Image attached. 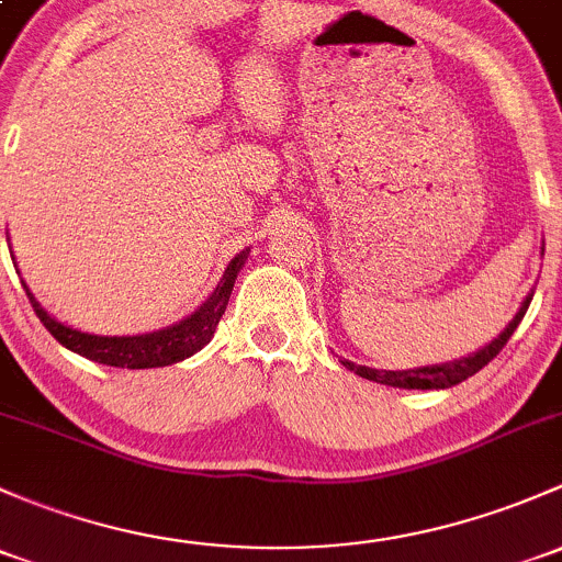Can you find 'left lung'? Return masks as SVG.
I'll return each instance as SVG.
<instances>
[{
    "label": "left lung",
    "mask_w": 562,
    "mask_h": 562,
    "mask_svg": "<svg viewBox=\"0 0 562 562\" xmlns=\"http://www.w3.org/2000/svg\"><path fill=\"white\" fill-rule=\"evenodd\" d=\"M530 299H533V293L522 301V306H519L515 321L504 328V334H501L498 339L490 341L487 347H482L476 356H469L463 360H452V363H445V366H425V369H409V371H380V369H369V366H358V363H352V360H341V363H345L350 371H356L358 376H363V380L380 382V385H390V387H406V390L452 387V385H458V382L474 376L476 371L484 369L490 360L504 350V345L512 339V334L517 330L519 321H522L525 312H528Z\"/></svg>",
    "instance_id": "1"
}]
</instances>
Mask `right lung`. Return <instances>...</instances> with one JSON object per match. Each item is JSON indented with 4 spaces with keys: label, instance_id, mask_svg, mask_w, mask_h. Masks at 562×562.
I'll return each mask as SVG.
<instances>
[{
    "label": "right lung",
    "instance_id": "right-lung-1",
    "mask_svg": "<svg viewBox=\"0 0 562 562\" xmlns=\"http://www.w3.org/2000/svg\"><path fill=\"white\" fill-rule=\"evenodd\" d=\"M247 250H241L239 256L228 263L226 274H223L221 285L212 291V296L193 312L191 317H186L182 323H177L172 328L156 330V334L145 336H93L82 334V330L67 328L64 323H58L56 317H50L43 306L37 304V299L29 293L34 312L43 321V326L50 330L53 339L61 341L67 350L78 352V356L97 360V363L115 366V369H156V366H172L177 360L191 358L193 352H199L206 341L215 334L217 323H221L223 312H226L228 299H232L234 280L239 274L241 263H245Z\"/></svg>",
    "mask_w": 562,
    "mask_h": 562
}]
</instances>
